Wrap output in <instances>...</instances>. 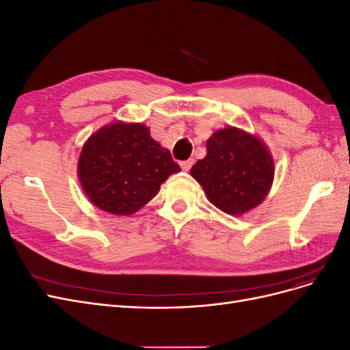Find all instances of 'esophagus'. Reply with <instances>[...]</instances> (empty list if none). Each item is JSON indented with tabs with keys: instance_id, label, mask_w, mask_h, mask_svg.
<instances>
[{
	"instance_id": "34e87169",
	"label": "esophagus",
	"mask_w": 350,
	"mask_h": 350,
	"mask_svg": "<svg viewBox=\"0 0 350 350\" xmlns=\"http://www.w3.org/2000/svg\"><path fill=\"white\" fill-rule=\"evenodd\" d=\"M193 163H194L193 159H188V161H183V162H181L183 171H189V169H191V166H193Z\"/></svg>"
}]
</instances>
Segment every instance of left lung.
Returning <instances> with one entry per match:
<instances>
[{
    "label": "left lung",
    "mask_w": 350,
    "mask_h": 350,
    "mask_svg": "<svg viewBox=\"0 0 350 350\" xmlns=\"http://www.w3.org/2000/svg\"><path fill=\"white\" fill-rule=\"evenodd\" d=\"M207 154L191 167L207 198L228 215L257 207L273 183V159L257 137L234 126L207 140Z\"/></svg>",
    "instance_id": "1"
}]
</instances>
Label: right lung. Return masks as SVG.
<instances>
[{"mask_svg": "<svg viewBox=\"0 0 350 350\" xmlns=\"http://www.w3.org/2000/svg\"><path fill=\"white\" fill-rule=\"evenodd\" d=\"M181 167L142 124L116 122L94 133L83 146L79 178L92 203L112 215L140 210L161 184Z\"/></svg>", "mask_w": 350, "mask_h": 350, "instance_id": "right-lung-1", "label": "right lung"}]
</instances>
